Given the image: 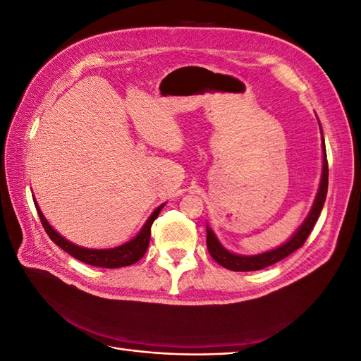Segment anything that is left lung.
<instances>
[{
    "label": "left lung",
    "mask_w": 361,
    "mask_h": 361,
    "mask_svg": "<svg viewBox=\"0 0 361 361\" xmlns=\"http://www.w3.org/2000/svg\"><path fill=\"white\" fill-rule=\"evenodd\" d=\"M322 140H324V137H322ZM322 154H324V166H322L321 187H319L318 195H316V199H314L312 211H310L309 216L305 218L302 226L298 228V232L295 233L286 244H283L281 247H279L276 250L267 251V253H262L257 256H238V255L231 253V251H227L220 243H218V239L215 238L211 228L206 227V233H207L206 235V245L216 264H220L221 267L231 269V271H259V269H264L269 265L277 264V262L288 257L289 255L293 253L295 250H298L300 247L304 245L305 239L309 238L310 232L313 231V227L321 215L324 202L326 199V190H329V161H326V150H325L324 145H322Z\"/></svg>",
    "instance_id": "8db88e82"
}]
</instances>
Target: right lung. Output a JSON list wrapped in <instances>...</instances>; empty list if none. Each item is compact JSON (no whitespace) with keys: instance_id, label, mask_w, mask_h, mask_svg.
Here are the masks:
<instances>
[{"instance_id":"obj_1","label":"right lung","mask_w":361,"mask_h":361,"mask_svg":"<svg viewBox=\"0 0 361 361\" xmlns=\"http://www.w3.org/2000/svg\"><path fill=\"white\" fill-rule=\"evenodd\" d=\"M37 207V214L40 218V223L45 228V232L48 233V236L56 243L61 250L66 251L72 257L78 259L87 265H93V267H101V268H122V267H129L138 262L141 257L145 256V253L147 251L149 243H150V227L154 224V221L157 220L158 214L161 212V209L164 207V204H161L159 207L154 211L149 216V220L146 221V224L141 228L140 233L123 245L116 247V248H108V250H92V248H82L75 245L72 243H69L68 239H64L63 236H60L54 228L48 224V221L45 220V216L40 212L37 203H35Z\"/></svg>"}]
</instances>
